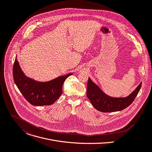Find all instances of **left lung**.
<instances>
[{"label":"left lung","mask_w":152,"mask_h":152,"mask_svg":"<svg viewBox=\"0 0 152 152\" xmlns=\"http://www.w3.org/2000/svg\"><path fill=\"white\" fill-rule=\"evenodd\" d=\"M142 82L126 98H113L104 93L88 77L87 96L93 107L101 112H115L125 109L134 100L138 94Z\"/></svg>","instance_id":"1"}]
</instances>
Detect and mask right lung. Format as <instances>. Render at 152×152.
I'll list each match as a JSON object with an SVG mask.
<instances>
[{
  "instance_id": "right-lung-1",
  "label": "right lung",
  "mask_w": 152,
  "mask_h": 152,
  "mask_svg": "<svg viewBox=\"0 0 152 152\" xmlns=\"http://www.w3.org/2000/svg\"><path fill=\"white\" fill-rule=\"evenodd\" d=\"M73 73L61 76L47 82H38L26 77L22 71L18 60L14 63V80L25 99L33 105H51L61 96L65 80Z\"/></svg>"
}]
</instances>
